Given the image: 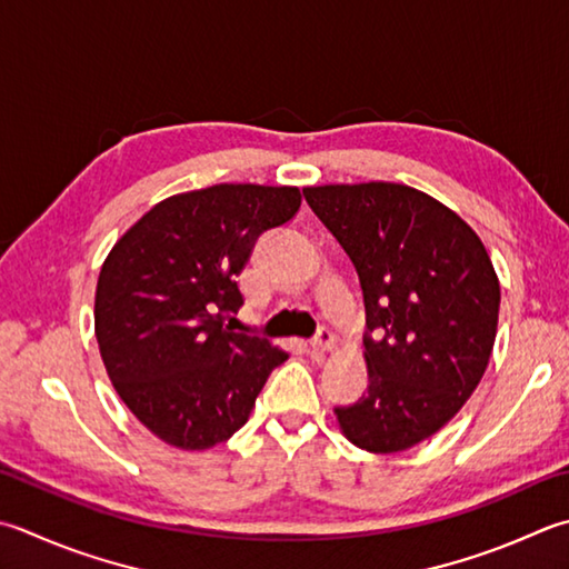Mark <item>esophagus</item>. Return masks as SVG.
<instances>
[{"mask_svg":"<svg viewBox=\"0 0 569 569\" xmlns=\"http://www.w3.org/2000/svg\"><path fill=\"white\" fill-rule=\"evenodd\" d=\"M336 345H338V338H336V332H330V330H320L318 336L310 340V348H313L316 352H330V350H336Z\"/></svg>","mask_w":569,"mask_h":569,"instance_id":"obj_1","label":"esophagus"}]
</instances>
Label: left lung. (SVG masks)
<instances>
[{
  "mask_svg": "<svg viewBox=\"0 0 569 569\" xmlns=\"http://www.w3.org/2000/svg\"><path fill=\"white\" fill-rule=\"evenodd\" d=\"M360 276L367 392L338 407L358 449L399 453L456 417L491 360L500 283L478 233L397 182L303 187Z\"/></svg>",
  "mask_w": 569,
  "mask_h": 569,
  "instance_id": "1",
  "label": "left lung"
}]
</instances>
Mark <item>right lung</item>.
<instances>
[{
  "label": "right lung",
  "mask_w": 569,
  "mask_h": 569,
  "mask_svg": "<svg viewBox=\"0 0 569 569\" xmlns=\"http://www.w3.org/2000/svg\"><path fill=\"white\" fill-rule=\"evenodd\" d=\"M300 207L298 187L214 184L162 199L116 241L96 286V340L118 397L182 451H204L249 421L288 352L233 332L237 276L256 239Z\"/></svg>",
  "instance_id": "obj_1"
}]
</instances>
